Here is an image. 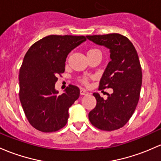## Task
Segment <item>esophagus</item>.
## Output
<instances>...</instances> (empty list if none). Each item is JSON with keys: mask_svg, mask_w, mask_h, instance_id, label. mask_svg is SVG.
<instances>
[{"mask_svg": "<svg viewBox=\"0 0 161 161\" xmlns=\"http://www.w3.org/2000/svg\"><path fill=\"white\" fill-rule=\"evenodd\" d=\"M80 94L82 95V96H86V95L89 94V92H87V91H86V89H80Z\"/></svg>", "mask_w": 161, "mask_h": 161, "instance_id": "esophagus-1", "label": "esophagus"}]
</instances>
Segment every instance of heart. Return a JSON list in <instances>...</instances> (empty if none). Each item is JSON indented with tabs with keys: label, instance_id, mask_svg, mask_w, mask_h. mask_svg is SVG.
I'll list each match as a JSON object with an SVG mask.
<instances>
[{
	"label": "heart",
	"instance_id": "heart-1",
	"mask_svg": "<svg viewBox=\"0 0 161 161\" xmlns=\"http://www.w3.org/2000/svg\"><path fill=\"white\" fill-rule=\"evenodd\" d=\"M95 53H101L100 51L97 48H90V49L88 50L87 52V55H92V54ZM79 81L83 85H87L88 84V78L87 77H81L79 79Z\"/></svg>",
	"mask_w": 161,
	"mask_h": 161
}]
</instances>
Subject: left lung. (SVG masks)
Returning <instances> with one entry per match:
<instances>
[{
  "mask_svg": "<svg viewBox=\"0 0 161 161\" xmlns=\"http://www.w3.org/2000/svg\"><path fill=\"white\" fill-rule=\"evenodd\" d=\"M86 38L109 49L111 61L101 78L99 89L113 90L107 99L94 92L96 106L89 112V119L99 130H118L129 121L140 99L142 70L137 52L126 37L117 33Z\"/></svg>",
  "mask_w": 161,
  "mask_h": 161,
  "instance_id": "obj_1",
  "label": "left lung"
}]
</instances>
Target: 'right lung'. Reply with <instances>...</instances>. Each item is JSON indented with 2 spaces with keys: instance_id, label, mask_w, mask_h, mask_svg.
<instances>
[{
  "instance_id": "1",
  "label": "right lung",
  "mask_w": 161,
  "mask_h": 161,
  "mask_svg": "<svg viewBox=\"0 0 161 161\" xmlns=\"http://www.w3.org/2000/svg\"><path fill=\"white\" fill-rule=\"evenodd\" d=\"M86 40L85 36L48 35L30 47L19 72V98L30 124L44 133L55 132L66 125L69 109L80 90L69 85L58 95L57 75L65 72L69 52Z\"/></svg>"
}]
</instances>
